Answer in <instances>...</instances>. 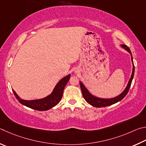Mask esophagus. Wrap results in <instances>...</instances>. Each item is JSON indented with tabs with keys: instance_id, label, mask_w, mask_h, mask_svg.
I'll use <instances>...</instances> for the list:
<instances>
[{
	"instance_id": "esophagus-1",
	"label": "esophagus",
	"mask_w": 146,
	"mask_h": 146,
	"mask_svg": "<svg viewBox=\"0 0 146 146\" xmlns=\"http://www.w3.org/2000/svg\"><path fill=\"white\" fill-rule=\"evenodd\" d=\"M76 73H78V71H76Z\"/></svg>"
}]
</instances>
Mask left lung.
<instances>
[{"label":"left lung","mask_w":146,"mask_h":146,"mask_svg":"<svg viewBox=\"0 0 146 146\" xmlns=\"http://www.w3.org/2000/svg\"><path fill=\"white\" fill-rule=\"evenodd\" d=\"M121 46L124 48V49L127 50V52L130 54V55H131V61H132V64H133V70H132V74L131 75V78H130V79H129L128 83H127L126 88L124 89V90L122 92L121 94H119V96L115 97V98L107 99V98H98V97H96L95 96L92 95V94L90 92H89L88 89L86 88V86L84 85V84L81 82V81H80L81 89V91H82L83 98L85 99V101L92 106L96 107V108H101V107H105V106H110V105H111V104H115L117 103V102L121 101L122 99L127 95V92H128L130 86H131L132 80H133V79L134 73H135V66H134L133 61L132 54H131V50H130L129 47L126 45H121Z\"/></svg>","instance_id":"8db88e82"}]
</instances>
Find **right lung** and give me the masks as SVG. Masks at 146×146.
<instances>
[{
  "label": "right lung",
  "instance_id": "right-lung-1",
  "mask_svg": "<svg viewBox=\"0 0 146 146\" xmlns=\"http://www.w3.org/2000/svg\"><path fill=\"white\" fill-rule=\"evenodd\" d=\"M70 74H68L63 78L56 84L51 94L42 99L29 101L24 100V99L20 98L14 90H13V92L14 95L16 97L17 100L23 105L35 110L46 111L53 108L54 106H55L56 104L60 103L61 99L62 98L64 88L70 80Z\"/></svg>",
  "mask_w": 146,
  "mask_h": 146
}]
</instances>
